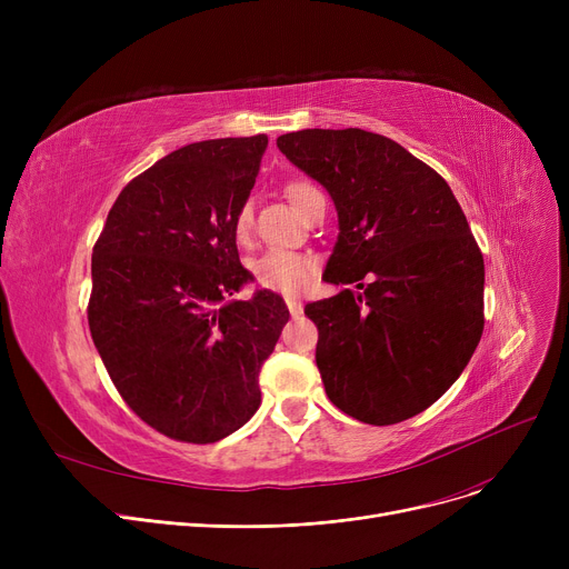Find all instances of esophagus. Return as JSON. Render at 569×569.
Returning <instances> with one entry per match:
<instances>
[{
    "label": "esophagus",
    "mask_w": 569,
    "mask_h": 569,
    "mask_svg": "<svg viewBox=\"0 0 569 569\" xmlns=\"http://www.w3.org/2000/svg\"><path fill=\"white\" fill-rule=\"evenodd\" d=\"M286 307H288V311H290V316H292V318L302 316V311H305L302 300H297V297H286Z\"/></svg>",
    "instance_id": "1"
}]
</instances>
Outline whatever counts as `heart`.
<instances>
[{
  "mask_svg": "<svg viewBox=\"0 0 569 569\" xmlns=\"http://www.w3.org/2000/svg\"><path fill=\"white\" fill-rule=\"evenodd\" d=\"M318 189L305 179H295V182L286 184V196L288 200L302 209L305 202L309 200V196H313ZM253 223V207L251 202H244L242 207L234 212L232 219V230L237 234V239H244L251 230ZM253 279L258 286L267 288V290H277V292H300L302 288H307L313 277H316V260L307 253H297V251H286V249H269L264 251L260 258L253 260Z\"/></svg>",
  "mask_w": 569,
  "mask_h": 569,
  "instance_id": "1",
  "label": "heart"
}]
</instances>
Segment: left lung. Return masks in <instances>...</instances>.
I'll return each instance as SVG.
<instances>
[{"mask_svg":"<svg viewBox=\"0 0 569 569\" xmlns=\"http://www.w3.org/2000/svg\"><path fill=\"white\" fill-rule=\"evenodd\" d=\"M277 147L332 196L339 239L307 305L330 401L365 425L408 420L461 376L485 330V258L450 184L399 142L305 129Z\"/></svg>","mask_w":569,"mask_h":569,"instance_id":"8db88e82","label":"left lung"}]
</instances>
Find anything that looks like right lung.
Wrapping results in <instances>:
<instances>
[{"instance_id": "right-lung-1", "label": "right lung", "mask_w": 569, "mask_h": 569, "mask_svg": "<svg viewBox=\"0 0 569 569\" xmlns=\"http://www.w3.org/2000/svg\"><path fill=\"white\" fill-rule=\"evenodd\" d=\"M267 136L174 149L122 189L92 253L87 320L117 392L159 433L207 445L244 427L290 313L279 295L228 300L251 274L232 219Z\"/></svg>"}]
</instances>
